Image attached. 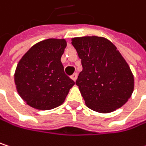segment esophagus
Returning <instances> with one entry per match:
<instances>
[{
  "mask_svg": "<svg viewBox=\"0 0 146 146\" xmlns=\"http://www.w3.org/2000/svg\"><path fill=\"white\" fill-rule=\"evenodd\" d=\"M77 77H78V74H77V73H73V75L71 76V78L75 82V81L77 80Z\"/></svg>",
  "mask_w": 146,
  "mask_h": 146,
  "instance_id": "34e87169",
  "label": "esophagus"
}]
</instances>
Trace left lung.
<instances>
[{"label": "left lung", "instance_id": "left-lung-1", "mask_svg": "<svg viewBox=\"0 0 146 146\" xmlns=\"http://www.w3.org/2000/svg\"><path fill=\"white\" fill-rule=\"evenodd\" d=\"M83 67L76 84L91 110L109 113L122 107L131 97L134 78L115 44L100 36L72 38Z\"/></svg>", "mask_w": 146, "mask_h": 146}]
</instances>
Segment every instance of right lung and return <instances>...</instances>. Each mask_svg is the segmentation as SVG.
<instances>
[{
	"label": "right lung",
	"instance_id": "add662e5",
	"mask_svg": "<svg viewBox=\"0 0 146 146\" xmlns=\"http://www.w3.org/2000/svg\"><path fill=\"white\" fill-rule=\"evenodd\" d=\"M66 46L65 39H47L34 44L19 60L16 89L31 107L45 111L61 106L74 85L61 62Z\"/></svg>",
	"mask_w": 146,
	"mask_h": 146
}]
</instances>
